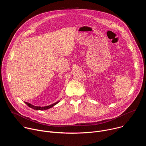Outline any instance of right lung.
Masks as SVG:
<instances>
[{
	"instance_id": "obj_1",
	"label": "right lung",
	"mask_w": 146,
	"mask_h": 146,
	"mask_svg": "<svg viewBox=\"0 0 146 146\" xmlns=\"http://www.w3.org/2000/svg\"><path fill=\"white\" fill-rule=\"evenodd\" d=\"M59 101H58L56 102V103H53L52 104V105H49V106H44V107H40V106H34V105H32V104L31 103H27V102H25L27 105L31 108L34 109V110H47V109H50L52 107H53L54 106H55L56 104H57Z\"/></svg>"
}]
</instances>
